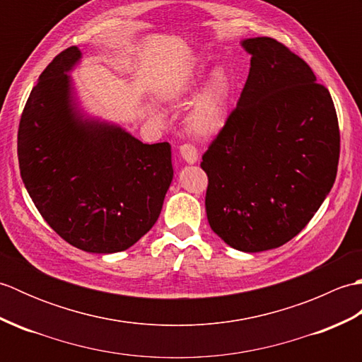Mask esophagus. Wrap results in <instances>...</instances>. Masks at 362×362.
<instances>
[{
	"mask_svg": "<svg viewBox=\"0 0 362 362\" xmlns=\"http://www.w3.org/2000/svg\"><path fill=\"white\" fill-rule=\"evenodd\" d=\"M180 156H182V157H183V160H185L187 163H189V165L196 163L197 158H199L197 149L194 148L193 144H187V143L180 146Z\"/></svg>",
	"mask_w": 362,
	"mask_h": 362,
	"instance_id": "1",
	"label": "esophagus"
}]
</instances>
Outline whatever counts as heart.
<instances>
[{
	"label": "heart",
	"instance_id": "heart-1",
	"mask_svg": "<svg viewBox=\"0 0 362 362\" xmlns=\"http://www.w3.org/2000/svg\"><path fill=\"white\" fill-rule=\"evenodd\" d=\"M206 73L209 70L204 64L194 65L180 78L168 83L161 91V98L169 104L185 101L202 87ZM232 91L233 83L228 71L224 68L214 70L185 115L188 132L201 140L216 136L227 124Z\"/></svg>",
	"mask_w": 362,
	"mask_h": 362
}]
</instances>
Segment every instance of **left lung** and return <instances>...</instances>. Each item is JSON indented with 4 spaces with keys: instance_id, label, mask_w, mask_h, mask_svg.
<instances>
[{
    "instance_id": "1",
    "label": "left lung",
    "mask_w": 362,
    "mask_h": 362,
    "mask_svg": "<svg viewBox=\"0 0 362 362\" xmlns=\"http://www.w3.org/2000/svg\"><path fill=\"white\" fill-rule=\"evenodd\" d=\"M250 71L201 168L210 227L230 247L263 252L298 235L332 189L341 135L329 91L271 37L243 42Z\"/></svg>"
}]
</instances>
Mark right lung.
Returning a JSON list of instances; mask_svg holds the SVG:
<instances>
[{
    "instance_id": "obj_1",
    "label": "right lung",
    "mask_w": 362,
    "mask_h": 362,
    "mask_svg": "<svg viewBox=\"0 0 362 362\" xmlns=\"http://www.w3.org/2000/svg\"><path fill=\"white\" fill-rule=\"evenodd\" d=\"M79 59L78 46L57 54L30 91L18 127L20 174L62 240L91 253L122 252L160 216L171 146L83 117L68 76Z\"/></svg>"
}]
</instances>
